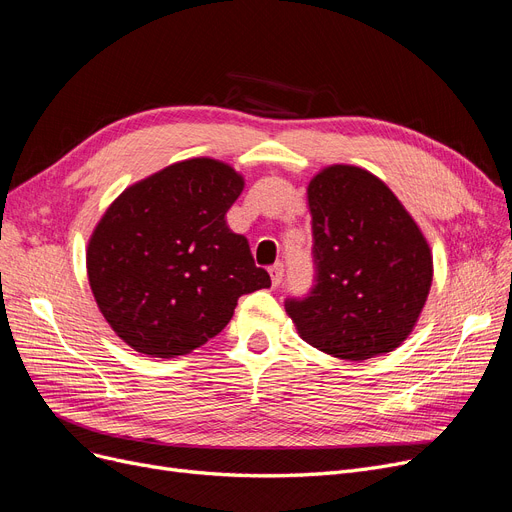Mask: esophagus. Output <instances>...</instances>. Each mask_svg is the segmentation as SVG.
Returning <instances> with one entry per match:
<instances>
[{"instance_id": "34e87169", "label": "esophagus", "mask_w": 512, "mask_h": 512, "mask_svg": "<svg viewBox=\"0 0 512 512\" xmlns=\"http://www.w3.org/2000/svg\"><path fill=\"white\" fill-rule=\"evenodd\" d=\"M284 276V265L282 263H274L270 268V278H272V286H278L282 282Z\"/></svg>"}]
</instances>
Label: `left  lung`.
Instances as JSON below:
<instances>
[{
	"instance_id": "8db88e82",
	"label": "left lung",
	"mask_w": 512,
	"mask_h": 512,
	"mask_svg": "<svg viewBox=\"0 0 512 512\" xmlns=\"http://www.w3.org/2000/svg\"><path fill=\"white\" fill-rule=\"evenodd\" d=\"M316 284L288 299L299 337L362 362L402 345L433 282L431 247L389 186L353 165H330L307 186Z\"/></svg>"
}]
</instances>
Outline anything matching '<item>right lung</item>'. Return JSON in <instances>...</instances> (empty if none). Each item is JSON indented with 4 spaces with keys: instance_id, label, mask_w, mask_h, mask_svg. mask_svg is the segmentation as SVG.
<instances>
[{
    "instance_id": "1",
    "label": "right lung",
    "mask_w": 512,
    "mask_h": 512,
    "mask_svg": "<svg viewBox=\"0 0 512 512\" xmlns=\"http://www.w3.org/2000/svg\"><path fill=\"white\" fill-rule=\"evenodd\" d=\"M244 177L224 161L173 163L125 188L87 242L104 320L138 353L186 355L219 335L238 299L270 288L249 242L226 224Z\"/></svg>"
}]
</instances>
